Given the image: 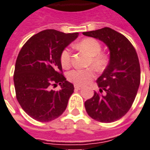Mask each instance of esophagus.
Returning <instances> with one entry per match:
<instances>
[{
  "label": "esophagus",
  "mask_w": 150,
  "mask_h": 150,
  "mask_svg": "<svg viewBox=\"0 0 150 150\" xmlns=\"http://www.w3.org/2000/svg\"><path fill=\"white\" fill-rule=\"evenodd\" d=\"M75 88L76 90H80L82 88V86H79V85H75Z\"/></svg>",
  "instance_id": "34e87169"
}]
</instances>
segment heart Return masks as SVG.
<instances>
[{
	"label": "heart",
	"instance_id": "1",
	"mask_svg": "<svg viewBox=\"0 0 150 150\" xmlns=\"http://www.w3.org/2000/svg\"><path fill=\"white\" fill-rule=\"evenodd\" d=\"M76 47L84 51L90 56L88 65H92L97 71H102L106 67L109 62V56L104 52H101V45L94 38H85L82 40ZM62 67L67 69L71 65V52L69 48L62 51L60 55ZM95 71L93 68L87 69H74L68 72L67 79L70 82L76 85H85L95 77Z\"/></svg>",
	"mask_w": 150,
	"mask_h": 150
}]
</instances>
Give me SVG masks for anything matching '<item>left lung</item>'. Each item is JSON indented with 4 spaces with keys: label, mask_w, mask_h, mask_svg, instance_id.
<instances>
[{
    "label": "left lung",
    "mask_w": 150,
    "mask_h": 150,
    "mask_svg": "<svg viewBox=\"0 0 150 150\" xmlns=\"http://www.w3.org/2000/svg\"><path fill=\"white\" fill-rule=\"evenodd\" d=\"M83 34L103 41L110 52L107 67L97 80L99 92L84 102L86 111L98 122H115L129 110L139 88L141 67L137 51L127 38L110 28Z\"/></svg>",
    "instance_id": "left-lung-1"
}]
</instances>
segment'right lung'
<instances>
[{"instance_id": "right-lung-1", "label": "right lung", "mask_w": 150, "mask_h": 150, "mask_svg": "<svg viewBox=\"0 0 150 150\" xmlns=\"http://www.w3.org/2000/svg\"><path fill=\"white\" fill-rule=\"evenodd\" d=\"M78 35V32L45 30L31 36L18 55L13 73L16 98L24 111L36 121L57 119L67 106L74 85L63 75L60 55ZM57 84L61 85L60 90L50 89Z\"/></svg>"}]
</instances>
